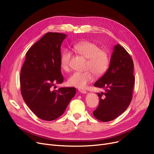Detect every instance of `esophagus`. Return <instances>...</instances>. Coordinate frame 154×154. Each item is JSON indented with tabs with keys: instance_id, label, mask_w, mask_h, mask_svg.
Wrapping results in <instances>:
<instances>
[{
	"instance_id": "obj_1",
	"label": "esophagus",
	"mask_w": 154,
	"mask_h": 154,
	"mask_svg": "<svg viewBox=\"0 0 154 154\" xmlns=\"http://www.w3.org/2000/svg\"><path fill=\"white\" fill-rule=\"evenodd\" d=\"M79 91L80 92H81L82 94H86L87 93V91L84 89H82V88H79Z\"/></svg>"
}]
</instances>
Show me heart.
I'll list each match as a JSON object with an SVG mask.
<instances>
[{
    "mask_svg": "<svg viewBox=\"0 0 154 154\" xmlns=\"http://www.w3.org/2000/svg\"><path fill=\"white\" fill-rule=\"evenodd\" d=\"M74 49L87 59L83 72H75L68 79V84L79 88H85L92 82L94 74L97 76L103 75L109 67L110 58L107 51L100 49L99 45L88 41H82L73 45ZM72 53L68 48L64 49L60 55V66L68 72L70 70V60Z\"/></svg>",
    "mask_w": 154,
    "mask_h": 154,
    "instance_id": "1",
    "label": "heart"
}]
</instances>
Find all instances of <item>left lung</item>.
<instances>
[{
  "label": "left lung",
  "mask_w": 154,
  "mask_h": 154,
  "mask_svg": "<svg viewBox=\"0 0 154 154\" xmlns=\"http://www.w3.org/2000/svg\"><path fill=\"white\" fill-rule=\"evenodd\" d=\"M134 82L132 59L117 44L114 47L107 71L94 84L105 92L97 94L99 104L93 112L94 116L101 122H109L122 114L132 99Z\"/></svg>",
  "instance_id": "obj_1"
}]
</instances>
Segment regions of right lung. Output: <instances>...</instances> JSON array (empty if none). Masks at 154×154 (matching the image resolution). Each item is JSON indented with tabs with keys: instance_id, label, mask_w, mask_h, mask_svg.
Instances as JSON below:
<instances>
[{
	"instance_id": "right-lung-1",
	"label": "right lung",
	"mask_w": 154,
	"mask_h": 154,
	"mask_svg": "<svg viewBox=\"0 0 154 154\" xmlns=\"http://www.w3.org/2000/svg\"><path fill=\"white\" fill-rule=\"evenodd\" d=\"M66 34L48 32L26 53L21 69V94L29 108L40 119L55 120L62 116L76 94L75 87L52 90L61 84L60 46Z\"/></svg>"
}]
</instances>
